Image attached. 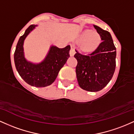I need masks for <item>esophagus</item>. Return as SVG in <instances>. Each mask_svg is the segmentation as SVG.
<instances>
[{"mask_svg":"<svg viewBox=\"0 0 134 134\" xmlns=\"http://www.w3.org/2000/svg\"><path fill=\"white\" fill-rule=\"evenodd\" d=\"M75 50L74 49H73V48H71V50H70V55H71V56H73V55H75Z\"/></svg>","mask_w":134,"mask_h":134,"instance_id":"obj_1","label":"esophagus"}]
</instances>
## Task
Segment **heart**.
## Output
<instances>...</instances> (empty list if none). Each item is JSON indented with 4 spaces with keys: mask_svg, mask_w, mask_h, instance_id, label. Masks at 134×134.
Instances as JSON below:
<instances>
[{
    "mask_svg": "<svg viewBox=\"0 0 134 134\" xmlns=\"http://www.w3.org/2000/svg\"><path fill=\"white\" fill-rule=\"evenodd\" d=\"M77 40L80 42V47L82 51L92 52L99 46L101 42V37L97 31L86 30L81 33Z\"/></svg>",
    "mask_w": 134,
    "mask_h": 134,
    "instance_id": "b5f03b06",
    "label": "heart"
}]
</instances>
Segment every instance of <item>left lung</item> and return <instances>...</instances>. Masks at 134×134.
Masks as SVG:
<instances>
[{
    "label": "left lung",
    "mask_w": 134,
    "mask_h": 134,
    "mask_svg": "<svg viewBox=\"0 0 134 134\" xmlns=\"http://www.w3.org/2000/svg\"><path fill=\"white\" fill-rule=\"evenodd\" d=\"M103 40L91 54L76 53V74L79 86L89 92H97L107 85L112 79L116 67V51L111 35L108 31L94 25Z\"/></svg>",
    "instance_id": "1"
}]
</instances>
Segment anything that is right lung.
Returning a JSON list of instances; mask_svg holds the SVG:
<instances>
[{
	"label": "right lung",
	"instance_id": "obj_1",
	"mask_svg": "<svg viewBox=\"0 0 134 134\" xmlns=\"http://www.w3.org/2000/svg\"><path fill=\"white\" fill-rule=\"evenodd\" d=\"M37 25H31L19 39L14 54V63L19 75L27 83L36 87L49 86L53 83L59 71L70 57V46L60 49L51 46L42 62L33 63L25 57L23 44L25 38Z\"/></svg>",
	"mask_w": 134,
	"mask_h": 134
}]
</instances>
